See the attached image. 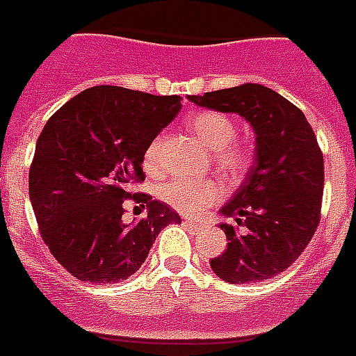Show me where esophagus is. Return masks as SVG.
Masks as SVG:
<instances>
[{"instance_id": "obj_1", "label": "esophagus", "mask_w": 356, "mask_h": 356, "mask_svg": "<svg viewBox=\"0 0 356 356\" xmlns=\"http://www.w3.org/2000/svg\"><path fill=\"white\" fill-rule=\"evenodd\" d=\"M183 224L186 227H190V229H194V232H200V229L203 227V224H200V222H194V220H188V218H186V220H183Z\"/></svg>"}]
</instances>
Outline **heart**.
I'll list each match as a JSON object with an SVG mask.
<instances>
[{
	"label": "heart",
	"instance_id": "heart-1",
	"mask_svg": "<svg viewBox=\"0 0 356 356\" xmlns=\"http://www.w3.org/2000/svg\"><path fill=\"white\" fill-rule=\"evenodd\" d=\"M190 130L197 140L211 149L214 164L229 177H241L252 162L248 149L235 142L237 127L220 112H200L188 119ZM143 166L149 173L162 170V140L154 138L143 153ZM159 197L173 209L186 214L203 213L222 197V186L214 179L173 177L160 184Z\"/></svg>",
	"mask_w": 356,
	"mask_h": 356
}]
</instances>
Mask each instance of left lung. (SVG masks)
Listing matches in <instances>:
<instances>
[{"mask_svg":"<svg viewBox=\"0 0 356 356\" xmlns=\"http://www.w3.org/2000/svg\"><path fill=\"white\" fill-rule=\"evenodd\" d=\"M194 104L243 115L256 132V160L222 207L227 248L211 259L229 284H254L284 273L321 220L325 164L316 132L297 106L259 83L188 97Z\"/></svg>","mask_w":356,"mask_h":356,"instance_id":"left-lung-1","label":"left lung"}]
</instances>
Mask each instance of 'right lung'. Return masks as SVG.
Listing matches in <instances>:
<instances>
[{"instance_id": "1", "label": "right lung", "mask_w": 356, "mask_h": 356, "mask_svg": "<svg viewBox=\"0 0 356 356\" xmlns=\"http://www.w3.org/2000/svg\"><path fill=\"white\" fill-rule=\"evenodd\" d=\"M181 97L95 86L54 113L40 132L29 168V197L51 256L70 275L115 284L134 275L159 233L179 214L143 192V153L181 110ZM124 199L149 213L134 225L120 220Z\"/></svg>"}]
</instances>
